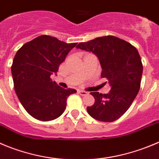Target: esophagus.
<instances>
[{"label":"esophagus","mask_w":159,"mask_h":159,"mask_svg":"<svg viewBox=\"0 0 159 159\" xmlns=\"http://www.w3.org/2000/svg\"><path fill=\"white\" fill-rule=\"evenodd\" d=\"M78 93L80 95H82V96H86V95L88 94V92L84 91V90H79Z\"/></svg>","instance_id":"34e87169"}]
</instances>
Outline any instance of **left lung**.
Listing matches in <instances>:
<instances>
[{
    "instance_id": "obj_1",
    "label": "left lung",
    "mask_w": 159,
    "mask_h": 159,
    "mask_svg": "<svg viewBox=\"0 0 159 159\" xmlns=\"http://www.w3.org/2000/svg\"><path fill=\"white\" fill-rule=\"evenodd\" d=\"M76 48L92 52L101 64V78L111 86L108 93L91 92L95 99L87 111L93 119L110 122L120 118L128 110L140 87L143 66L137 48L113 36L98 37Z\"/></svg>"
}]
</instances>
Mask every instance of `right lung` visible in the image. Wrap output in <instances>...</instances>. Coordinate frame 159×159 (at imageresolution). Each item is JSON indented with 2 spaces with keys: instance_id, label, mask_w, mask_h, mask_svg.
<instances>
[{
  "instance_id": "right-lung-1",
  "label": "right lung",
  "mask_w": 159,
  "mask_h": 159,
  "mask_svg": "<svg viewBox=\"0 0 159 159\" xmlns=\"http://www.w3.org/2000/svg\"><path fill=\"white\" fill-rule=\"evenodd\" d=\"M77 43H67L42 35L25 43L16 53L11 66L16 93L25 111L40 121L59 117L74 89H64L51 80L61 63Z\"/></svg>"
}]
</instances>
